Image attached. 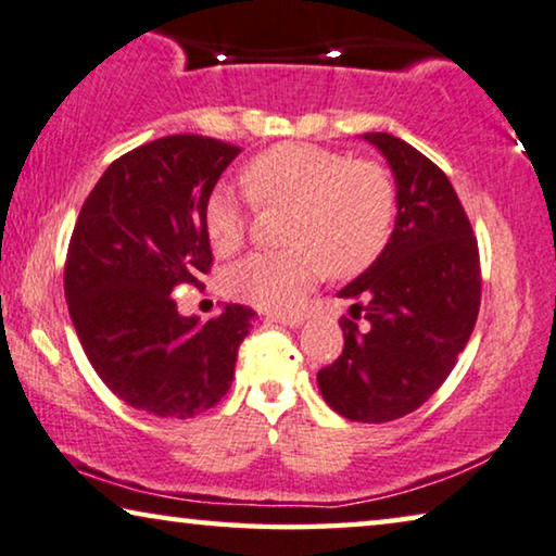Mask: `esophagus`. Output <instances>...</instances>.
Wrapping results in <instances>:
<instances>
[{"mask_svg":"<svg viewBox=\"0 0 556 556\" xmlns=\"http://www.w3.org/2000/svg\"><path fill=\"white\" fill-rule=\"evenodd\" d=\"M270 320H276V324H283V326H291L298 328L305 320V313H270L268 316Z\"/></svg>","mask_w":556,"mask_h":556,"instance_id":"esophagus-1","label":"esophagus"}]
</instances>
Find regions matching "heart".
Masks as SVG:
<instances>
[{
	"instance_id": "1",
	"label": "heart",
	"mask_w": 556,
	"mask_h": 556,
	"mask_svg": "<svg viewBox=\"0 0 556 556\" xmlns=\"http://www.w3.org/2000/svg\"><path fill=\"white\" fill-rule=\"evenodd\" d=\"M255 205L291 207L280 253H253L223 276L225 293L261 308L286 311L331 270L356 276L383 253L396 220V190L389 173L318 144L283 142L261 152L243 170ZM205 230L218 255L245 240L248 215L230 185H215L205 200Z\"/></svg>"
}]
</instances>
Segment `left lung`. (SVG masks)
<instances>
[{
	"label": "left lung",
	"mask_w": 556,
	"mask_h": 556,
	"mask_svg": "<svg viewBox=\"0 0 556 556\" xmlns=\"http://www.w3.org/2000/svg\"><path fill=\"white\" fill-rule=\"evenodd\" d=\"M396 180V225L383 253L343 288V353L318 371L326 404L383 424L437 393L466 349L481 303L479 245L441 167L389 132H366ZM365 316V326L355 320Z\"/></svg>",
	"instance_id": "left-lung-1"
}]
</instances>
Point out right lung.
<instances>
[{"mask_svg": "<svg viewBox=\"0 0 556 556\" xmlns=\"http://www.w3.org/2000/svg\"><path fill=\"white\" fill-rule=\"evenodd\" d=\"M240 148L167 135L117 157L87 195L64 263V298L79 343L127 406L192 418L228 393L255 311L180 316L175 288L211 270L205 200Z\"/></svg>", "mask_w": 556, "mask_h": 556, "instance_id": "add662e5", "label": "right lung"}]
</instances>
